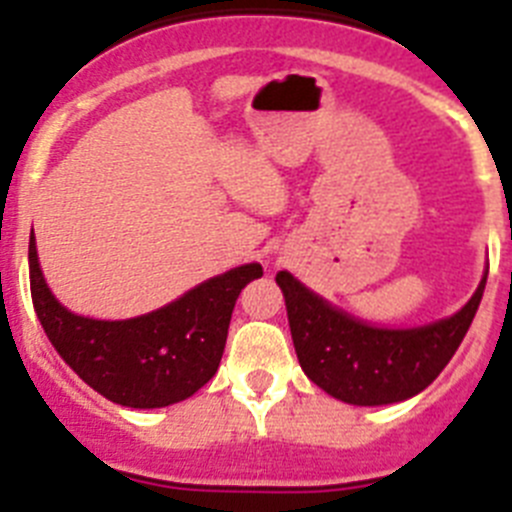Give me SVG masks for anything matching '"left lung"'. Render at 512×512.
Segmentation results:
<instances>
[{
	"instance_id": "8db88e82",
	"label": "left lung",
	"mask_w": 512,
	"mask_h": 512,
	"mask_svg": "<svg viewBox=\"0 0 512 512\" xmlns=\"http://www.w3.org/2000/svg\"><path fill=\"white\" fill-rule=\"evenodd\" d=\"M485 282L487 274L451 318L420 328H379L333 307L289 271L277 274L302 372L348 405H390L423 392L467 336Z\"/></svg>"
}]
</instances>
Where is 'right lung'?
I'll return each mask as SVG.
<instances>
[{"mask_svg": "<svg viewBox=\"0 0 512 512\" xmlns=\"http://www.w3.org/2000/svg\"><path fill=\"white\" fill-rule=\"evenodd\" d=\"M30 292L45 336L61 359L107 400L125 408H166L215 377L241 289L264 274L243 264L189 289L187 295L130 320H94L53 297L30 233Z\"/></svg>", "mask_w": 512, "mask_h": 512, "instance_id": "right-lung-1", "label": "right lung"}]
</instances>
